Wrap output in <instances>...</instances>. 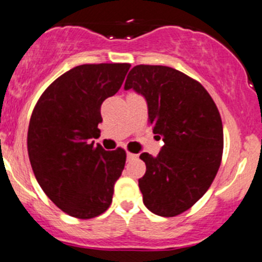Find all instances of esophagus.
<instances>
[{"mask_svg": "<svg viewBox=\"0 0 262 262\" xmlns=\"http://www.w3.org/2000/svg\"><path fill=\"white\" fill-rule=\"evenodd\" d=\"M136 157H137L136 154H132V152H126V159H128V160H133V159H136Z\"/></svg>", "mask_w": 262, "mask_h": 262, "instance_id": "1", "label": "esophagus"}]
</instances>
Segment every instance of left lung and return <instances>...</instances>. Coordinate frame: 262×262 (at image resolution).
Masks as SVG:
<instances>
[{
  "instance_id": "left-lung-1",
  "label": "left lung",
  "mask_w": 262,
  "mask_h": 262,
  "mask_svg": "<svg viewBox=\"0 0 262 262\" xmlns=\"http://www.w3.org/2000/svg\"><path fill=\"white\" fill-rule=\"evenodd\" d=\"M124 90L143 96L149 124L164 141L156 157L143 152L138 180L143 204L159 216L187 211L216 177L223 156V123L214 100L197 80L161 65H137Z\"/></svg>"
}]
</instances>
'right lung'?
Masks as SVG:
<instances>
[{
	"label": "right lung",
	"mask_w": 262,
	"mask_h": 262,
	"mask_svg": "<svg viewBox=\"0 0 262 262\" xmlns=\"http://www.w3.org/2000/svg\"><path fill=\"white\" fill-rule=\"evenodd\" d=\"M129 63H85L58 77L38 100L28 129V155L48 199L78 219L103 214L126 160L105 151L98 133L101 105L120 90Z\"/></svg>",
	"instance_id": "add662e5"
}]
</instances>
